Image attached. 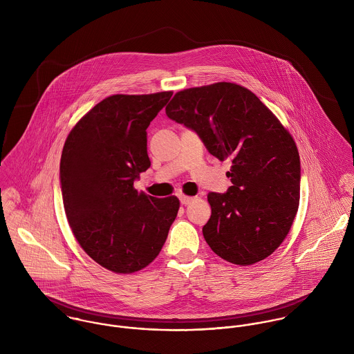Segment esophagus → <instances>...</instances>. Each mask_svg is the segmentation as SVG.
<instances>
[{
  "mask_svg": "<svg viewBox=\"0 0 354 354\" xmlns=\"http://www.w3.org/2000/svg\"><path fill=\"white\" fill-rule=\"evenodd\" d=\"M194 199L195 198H192V196H185V195L180 196V202H181V204H184V205H188L189 203L194 202Z\"/></svg>",
  "mask_w": 354,
  "mask_h": 354,
  "instance_id": "obj_1",
  "label": "esophagus"
}]
</instances>
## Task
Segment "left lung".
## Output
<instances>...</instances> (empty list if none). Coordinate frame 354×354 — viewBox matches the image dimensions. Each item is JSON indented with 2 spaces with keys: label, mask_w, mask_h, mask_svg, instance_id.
<instances>
[{
  "label": "left lung",
  "mask_w": 354,
  "mask_h": 354,
  "mask_svg": "<svg viewBox=\"0 0 354 354\" xmlns=\"http://www.w3.org/2000/svg\"><path fill=\"white\" fill-rule=\"evenodd\" d=\"M166 114L194 129L211 155L232 159V187L207 196L211 216L203 236L209 248L239 266L270 256L300 203V155L289 131L252 91L227 82L178 91Z\"/></svg>",
  "instance_id": "left-lung-1"
}]
</instances>
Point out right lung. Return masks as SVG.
<instances>
[{"label":"right lung","mask_w":354,"mask_h":354,"mask_svg":"<svg viewBox=\"0 0 354 354\" xmlns=\"http://www.w3.org/2000/svg\"><path fill=\"white\" fill-rule=\"evenodd\" d=\"M171 91L117 94L84 114L69 132L59 178L72 233L94 261L132 274L159 254L180 201L138 192L133 181L150 166L147 128Z\"/></svg>","instance_id":"right-lung-1"}]
</instances>
